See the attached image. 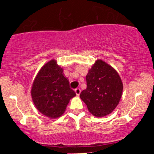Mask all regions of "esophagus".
Listing matches in <instances>:
<instances>
[{
    "label": "esophagus",
    "instance_id": "34e87169",
    "mask_svg": "<svg viewBox=\"0 0 154 154\" xmlns=\"http://www.w3.org/2000/svg\"><path fill=\"white\" fill-rule=\"evenodd\" d=\"M76 94H77V95H79V94H80L81 93V90L79 89V88H76V89L75 90Z\"/></svg>",
    "mask_w": 154,
    "mask_h": 154
}]
</instances>
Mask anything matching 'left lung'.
<instances>
[{"label": "left lung", "instance_id": "obj_1", "mask_svg": "<svg viewBox=\"0 0 154 154\" xmlns=\"http://www.w3.org/2000/svg\"><path fill=\"white\" fill-rule=\"evenodd\" d=\"M86 81L87 88L79 96L90 112L97 117L111 114L122 95L123 84L117 72L102 60H97L88 72Z\"/></svg>", "mask_w": 154, "mask_h": 154}]
</instances>
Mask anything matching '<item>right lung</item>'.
Wrapping results in <instances>:
<instances>
[{
	"label": "right lung",
	"instance_id": "right-lung-1",
	"mask_svg": "<svg viewBox=\"0 0 154 154\" xmlns=\"http://www.w3.org/2000/svg\"><path fill=\"white\" fill-rule=\"evenodd\" d=\"M31 95L35 107L41 114L55 119L64 113L69 100L76 93L70 88L63 69L53 59L39 71L33 82Z\"/></svg>",
	"mask_w": 154,
	"mask_h": 154
}]
</instances>
